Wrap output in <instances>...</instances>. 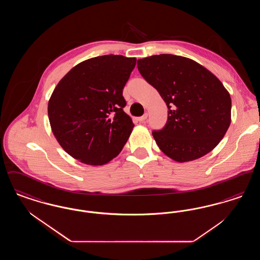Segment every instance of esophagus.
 <instances>
[{"instance_id": "1", "label": "esophagus", "mask_w": 260, "mask_h": 260, "mask_svg": "<svg viewBox=\"0 0 260 260\" xmlns=\"http://www.w3.org/2000/svg\"><path fill=\"white\" fill-rule=\"evenodd\" d=\"M147 117H148V114H146V113H145L143 116L138 117V118H137V121H138V122H140V123H143V122L147 119Z\"/></svg>"}]
</instances>
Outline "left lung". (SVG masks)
<instances>
[{
	"label": "left lung",
	"mask_w": 260,
	"mask_h": 260,
	"mask_svg": "<svg viewBox=\"0 0 260 260\" xmlns=\"http://www.w3.org/2000/svg\"><path fill=\"white\" fill-rule=\"evenodd\" d=\"M137 68L169 109L165 126L152 132L159 148L178 162L215 148L231 123L232 102L222 83L197 62L173 54L138 59Z\"/></svg>",
	"instance_id": "8db88e82"
}]
</instances>
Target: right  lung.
<instances>
[{
    "mask_svg": "<svg viewBox=\"0 0 260 260\" xmlns=\"http://www.w3.org/2000/svg\"><path fill=\"white\" fill-rule=\"evenodd\" d=\"M136 57L102 55L81 62L54 88L48 106L52 133L70 156L91 166L111 161L135 124L123 89Z\"/></svg>",
    "mask_w": 260,
    "mask_h": 260,
    "instance_id": "add662e5",
    "label": "right lung"
}]
</instances>
